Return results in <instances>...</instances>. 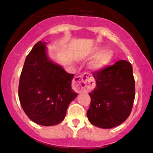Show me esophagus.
Segmentation results:
<instances>
[{"label": "esophagus", "instance_id": "obj_1", "mask_svg": "<svg viewBox=\"0 0 153 153\" xmlns=\"http://www.w3.org/2000/svg\"><path fill=\"white\" fill-rule=\"evenodd\" d=\"M94 83V78L91 75H81L74 78L73 89L78 93L88 92L93 88Z\"/></svg>", "mask_w": 153, "mask_h": 153}]
</instances>
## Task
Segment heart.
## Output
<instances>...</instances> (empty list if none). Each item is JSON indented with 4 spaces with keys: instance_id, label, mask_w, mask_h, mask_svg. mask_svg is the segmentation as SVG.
<instances>
[{
    "instance_id": "obj_1",
    "label": "heart",
    "mask_w": 153,
    "mask_h": 153,
    "mask_svg": "<svg viewBox=\"0 0 153 153\" xmlns=\"http://www.w3.org/2000/svg\"><path fill=\"white\" fill-rule=\"evenodd\" d=\"M101 49L102 48L100 47H94L88 51L89 56H94L98 54L90 64V67L93 70L98 71L102 69L109 64L113 58V54L111 51L105 50L100 52Z\"/></svg>"
}]
</instances>
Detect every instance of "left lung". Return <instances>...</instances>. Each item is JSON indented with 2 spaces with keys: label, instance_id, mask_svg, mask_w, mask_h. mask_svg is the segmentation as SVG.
I'll return each mask as SVG.
<instances>
[{
  "label": "left lung",
  "instance_id": "1",
  "mask_svg": "<svg viewBox=\"0 0 153 153\" xmlns=\"http://www.w3.org/2000/svg\"><path fill=\"white\" fill-rule=\"evenodd\" d=\"M96 87L89 93L90 105L87 112L95 126L111 128L120 125L130 115L135 96L132 66L121 60L93 73Z\"/></svg>",
  "mask_w": 153,
  "mask_h": 153
}]
</instances>
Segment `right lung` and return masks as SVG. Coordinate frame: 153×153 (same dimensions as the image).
Masks as SVG:
<instances>
[{
    "instance_id": "right-lung-1",
    "label": "right lung",
    "mask_w": 153,
    "mask_h": 153,
    "mask_svg": "<svg viewBox=\"0 0 153 153\" xmlns=\"http://www.w3.org/2000/svg\"><path fill=\"white\" fill-rule=\"evenodd\" d=\"M73 77L48 58L45 42L36 43L25 59L19 84V100L27 116L45 126L62 122L78 95L71 87Z\"/></svg>"
}]
</instances>
